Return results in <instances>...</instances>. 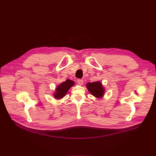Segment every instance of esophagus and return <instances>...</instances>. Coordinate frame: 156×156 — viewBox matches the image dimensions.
<instances>
[{"instance_id":"34e87169","label":"esophagus","mask_w":156,"mask_h":156,"mask_svg":"<svg viewBox=\"0 0 156 156\" xmlns=\"http://www.w3.org/2000/svg\"><path fill=\"white\" fill-rule=\"evenodd\" d=\"M77 83H78L79 85H83V83H84L83 79H77Z\"/></svg>"}]
</instances>
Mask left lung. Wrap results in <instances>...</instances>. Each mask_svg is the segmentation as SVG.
Returning a JSON list of instances; mask_svg holds the SVG:
<instances>
[{"instance_id":"obj_1","label":"left lung","mask_w":156,"mask_h":156,"mask_svg":"<svg viewBox=\"0 0 156 156\" xmlns=\"http://www.w3.org/2000/svg\"><path fill=\"white\" fill-rule=\"evenodd\" d=\"M88 90L96 98H101L104 94V90L100 82L88 83L87 85Z\"/></svg>"}]
</instances>
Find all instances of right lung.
Listing matches in <instances>:
<instances>
[{"instance_id":"obj_1","label":"right lung","mask_w":156,"mask_h":156,"mask_svg":"<svg viewBox=\"0 0 156 156\" xmlns=\"http://www.w3.org/2000/svg\"><path fill=\"white\" fill-rule=\"evenodd\" d=\"M73 85L74 81L69 79H67L66 81L63 82L60 85L58 86L56 90V93L54 94V97L57 99L62 98L66 94V92L68 91L71 87L73 86Z\"/></svg>"}]
</instances>
